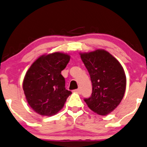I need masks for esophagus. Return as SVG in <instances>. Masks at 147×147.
Listing matches in <instances>:
<instances>
[{"mask_svg":"<svg viewBox=\"0 0 147 147\" xmlns=\"http://www.w3.org/2000/svg\"><path fill=\"white\" fill-rule=\"evenodd\" d=\"M74 92H76V93H77L80 94V93H81V90L80 89V88H78V89H76V90H74Z\"/></svg>","mask_w":147,"mask_h":147,"instance_id":"esophagus-1","label":"esophagus"}]
</instances>
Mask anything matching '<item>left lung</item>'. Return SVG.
I'll return each mask as SVG.
<instances>
[{"mask_svg":"<svg viewBox=\"0 0 147 147\" xmlns=\"http://www.w3.org/2000/svg\"><path fill=\"white\" fill-rule=\"evenodd\" d=\"M89 73L93 92L84 100L92 111L106 115L113 111L123 98L126 76L120 63L104 50L80 53Z\"/></svg>","mask_w":147,"mask_h":147,"instance_id":"left-lung-1","label":"left lung"}]
</instances>
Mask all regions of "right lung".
<instances>
[{
    "mask_svg": "<svg viewBox=\"0 0 147 147\" xmlns=\"http://www.w3.org/2000/svg\"><path fill=\"white\" fill-rule=\"evenodd\" d=\"M69 60V55L61 52L42 55L27 71L23 90L28 104L39 115H56L71 94L65 88V78L61 74Z\"/></svg>",
    "mask_w": 147,
    "mask_h": 147,
    "instance_id": "obj_1",
    "label": "right lung"
}]
</instances>
